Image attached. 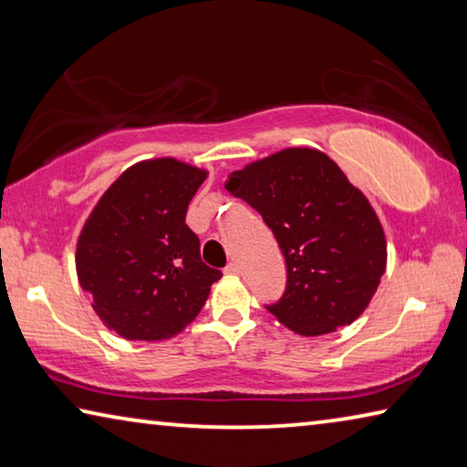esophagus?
<instances>
[{
  "label": "esophagus",
  "mask_w": 467,
  "mask_h": 467,
  "mask_svg": "<svg viewBox=\"0 0 467 467\" xmlns=\"http://www.w3.org/2000/svg\"><path fill=\"white\" fill-rule=\"evenodd\" d=\"M228 275H239L241 274V265L236 264V262H233V264H228V267L224 270Z\"/></svg>",
  "instance_id": "obj_1"
}]
</instances>
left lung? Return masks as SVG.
<instances>
[{
  "label": "left lung",
  "instance_id": "1",
  "mask_svg": "<svg viewBox=\"0 0 467 467\" xmlns=\"http://www.w3.org/2000/svg\"><path fill=\"white\" fill-rule=\"evenodd\" d=\"M224 189L262 214L286 259V290L267 306L282 326L315 337L365 313L385 274V233L327 154L280 150L231 172Z\"/></svg>",
  "mask_w": 467,
  "mask_h": 467
}]
</instances>
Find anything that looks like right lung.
<instances>
[{
    "instance_id": "obj_1",
    "label": "right lung",
    "mask_w": 467,
    "mask_h": 467,
    "mask_svg": "<svg viewBox=\"0 0 467 467\" xmlns=\"http://www.w3.org/2000/svg\"><path fill=\"white\" fill-rule=\"evenodd\" d=\"M208 171L172 156L131 164L94 205L76 243V272L102 326L131 342L181 334L223 272L202 262L185 224Z\"/></svg>"
}]
</instances>
